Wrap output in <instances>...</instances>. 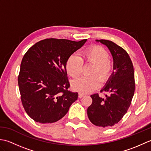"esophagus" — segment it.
<instances>
[{
	"label": "esophagus",
	"mask_w": 151,
	"mask_h": 151,
	"mask_svg": "<svg viewBox=\"0 0 151 151\" xmlns=\"http://www.w3.org/2000/svg\"><path fill=\"white\" fill-rule=\"evenodd\" d=\"M84 94L83 93H78V98L80 99L82 98V97H84Z\"/></svg>",
	"instance_id": "1"
}]
</instances>
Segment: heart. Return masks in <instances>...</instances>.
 Here are the masks:
<instances>
[{"instance_id":"b5f03b06","label":"heart","mask_w":151,"mask_h":151,"mask_svg":"<svg viewBox=\"0 0 151 151\" xmlns=\"http://www.w3.org/2000/svg\"><path fill=\"white\" fill-rule=\"evenodd\" d=\"M109 57L108 51L100 45L92 46L81 51L79 56L75 54L70 56L65 67L67 73L74 78L81 74L83 62L93 63L90 72L93 75L76 80L73 82V89L82 93H89L98 88L100 84L99 78L102 82L106 81L113 70V62Z\"/></svg>"}]
</instances>
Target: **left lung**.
Instances as JSON below:
<instances>
[{"mask_svg":"<svg viewBox=\"0 0 151 151\" xmlns=\"http://www.w3.org/2000/svg\"><path fill=\"white\" fill-rule=\"evenodd\" d=\"M105 45L114 59V69L110 78L101 92L109 95L99 97L98 93L91 95L92 104L88 108L89 121L98 127H110L119 121L131 104L135 91L134 70L129 54L113 41L96 40Z\"/></svg>","mask_w":151,"mask_h":151,"instance_id":"obj_1","label":"left lung"}]
</instances>
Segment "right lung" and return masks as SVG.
<instances>
[{"label":"right lung","mask_w":151,"mask_h":151,"mask_svg":"<svg viewBox=\"0 0 151 151\" xmlns=\"http://www.w3.org/2000/svg\"><path fill=\"white\" fill-rule=\"evenodd\" d=\"M87 40L74 41L48 38L31 47L21 63L18 84L22 106L35 121L45 124L61 119L78 93L69 90L66 62Z\"/></svg>","instance_id":"1"}]
</instances>
